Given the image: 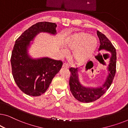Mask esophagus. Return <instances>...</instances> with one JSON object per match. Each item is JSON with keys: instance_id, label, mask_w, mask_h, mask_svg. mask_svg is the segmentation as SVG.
Returning a JSON list of instances; mask_svg holds the SVG:
<instances>
[{"instance_id": "esophagus-1", "label": "esophagus", "mask_w": 128, "mask_h": 128, "mask_svg": "<svg viewBox=\"0 0 128 128\" xmlns=\"http://www.w3.org/2000/svg\"><path fill=\"white\" fill-rule=\"evenodd\" d=\"M62 68H65V69H68V68H69V66H68V64H63V65H62Z\"/></svg>"}]
</instances>
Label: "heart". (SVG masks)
I'll return each mask as SVG.
<instances>
[{"label":"heart","instance_id":"obj_1","mask_svg":"<svg viewBox=\"0 0 128 128\" xmlns=\"http://www.w3.org/2000/svg\"><path fill=\"white\" fill-rule=\"evenodd\" d=\"M98 42L94 36L88 32H80L70 36L65 40L64 46L68 51H73L72 59L76 64H82L88 60L94 54L97 46ZM64 56L67 52L62 50Z\"/></svg>","mask_w":128,"mask_h":128}]
</instances>
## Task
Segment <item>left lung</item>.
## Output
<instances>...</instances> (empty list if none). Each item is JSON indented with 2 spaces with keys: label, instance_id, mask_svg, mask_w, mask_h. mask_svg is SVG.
<instances>
[{
  "label": "left lung",
  "instance_id": "8db88e82",
  "mask_svg": "<svg viewBox=\"0 0 128 128\" xmlns=\"http://www.w3.org/2000/svg\"><path fill=\"white\" fill-rule=\"evenodd\" d=\"M97 34L100 43L99 50H105L111 52L109 64L107 68L109 72L102 86L98 87H89L84 86L80 83L78 68H70L69 71L71 73L69 80L70 90L75 98L82 102H93L100 98L110 88L116 73V50L104 34L99 31H97Z\"/></svg>",
  "mask_w": 128,
  "mask_h": 128
}]
</instances>
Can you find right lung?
Here are the masks:
<instances>
[{"label": "right lung", "instance_id": "add662e5", "mask_svg": "<svg viewBox=\"0 0 128 128\" xmlns=\"http://www.w3.org/2000/svg\"><path fill=\"white\" fill-rule=\"evenodd\" d=\"M57 25L54 22H39L26 30L17 38L11 56L14 80L24 93L40 96L46 92L52 79L59 72L63 63L48 57L31 58L28 55L30 42L40 32L56 34Z\"/></svg>", "mask_w": 128, "mask_h": 128}]
</instances>
